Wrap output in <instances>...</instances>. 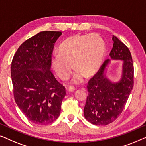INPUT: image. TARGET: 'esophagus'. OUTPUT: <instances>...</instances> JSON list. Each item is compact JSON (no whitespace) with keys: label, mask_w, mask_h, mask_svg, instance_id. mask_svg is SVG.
I'll return each instance as SVG.
<instances>
[{"label":"esophagus","mask_w":146,"mask_h":146,"mask_svg":"<svg viewBox=\"0 0 146 146\" xmlns=\"http://www.w3.org/2000/svg\"><path fill=\"white\" fill-rule=\"evenodd\" d=\"M68 90L70 91V92H74L75 90V88L74 87V86H69L68 87Z\"/></svg>","instance_id":"esophagus-1"}]
</instances>
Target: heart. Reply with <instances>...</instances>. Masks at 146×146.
<instances>
[{
	"label": "heart",
	"mask_w": 146,
	"mask_h": 146,
	"mask_svg": "<svg viewBox=\"0 0 146 146\" xmlns=\"http://www.w3.org/2000/svg\"><path fill=\"white\" fill-rule=\"evenodd\" d=\"M105 52V43L98 34L75 35L61 44L59 53L54 54L51 64L60 78L65 80L76 68L72 82L80 84L84 75L91 76L100 66Z\"/></svg>",
	"instance_id": "heart-1"
}]
</instances>
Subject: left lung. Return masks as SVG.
Segmentation results:
<instances>
[{
    "label": "left lung",
    "mask_w": 146,
    "mask_h": 146,
    "mask_svg": "<svg viewBox=\"0 0 146 146\" xmlns=\"http://www.w3.org/2000/svg\"><path fill=\"white\" fill-rule=\"evenodd\" d=\"M112 40L113 44L110 56L112 60H123L122 75L117 82L107 78L104 71L110 61L108 59L88 81V96L84 115L94 125H106L115 121L122 112L133 87V64L130 51L115 36Z\"/></svg>",
    "instance_id": "8db88e82"
}]
</instances>
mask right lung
<instances>
[{
    "label": "right lung",
    "mask_w": 146,
    "mask_h": 146,
    "mask_svg": "<svg viewBox=\"0 0 146 146\" xmlns=\"http://www.w3.org/2000/svg\"><path fill=\"white\" fill-rule=\"evenodd\" d=\"M62 32L42 31L20 46L11 63L15 102L31 122L46 125L60 113L64 86L51 72L54 44Z\"/></svg>",
    "instance_id": "add662e5"
}]
</instances>
